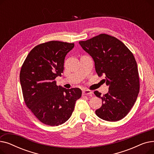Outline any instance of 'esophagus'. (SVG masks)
<instances>
[{
  "mask_svg": "<svg viewBox=\"0 0 154 154\" xmlns=\"http://www.w3.org/2000/svg\"><path fill=\"white\" fill-rule=\"evenodd\" d=\"M93 94V92L91 90H88V89H86V90H84L82 91V94L83 95H92Z\"/></svg>",
  "mask_w": 154,
  "mask_h": 154,
  "instance_id": "34e87169",
  "label": "esophagus"
}]
</instances>
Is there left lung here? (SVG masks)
I'll use <instances>...</instances> for the list:
<instances>
[{
    "instance_id": "obj_1",
    "label": "left lung",
    "mask_w": 154,
    "mask_h": 154,
    "mask_svg": "<svg viewBox=\"0 0 154 154\" xmlns=\"http://www.w3.org/2000/svg\"><path fill=\"white\" fill-rule=\"evenodd\" d=\"M83 49L93 58L98 75H104L109 92L101 95V107L95 110L99 118L116 122L125 117L137 100L140 90L138 68L132 52L120 40L101 34L85 41H80Z\"/></svg>"
}]
</instances>
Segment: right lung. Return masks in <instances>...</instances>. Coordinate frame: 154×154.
I'll return each instance as SVG.
<instances>
[{
    "mask_svg": "<svg viewBox=\"0 0 154 154\" xmlns=\"http://www.w3.org/2000/svg\"><path fill=\"white\" fill-rule=\"evenodd\" d=\"M74 43L52 40L30 51L20 72L24 102L43 124L57 126L66 122L82 95L79 88L66 89L57 85L55 78L63 71V63Z\"/></svg>",
    "mask_w": 154,
    "mask_h": 154,
    "instance_id": "1",
    "label": "right lung"
}]
</instances>
